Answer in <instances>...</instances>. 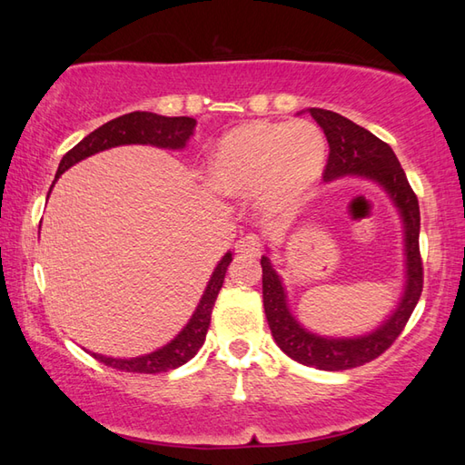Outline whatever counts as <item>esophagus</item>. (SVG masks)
Here are the masks:
<instances>
[{
	"label": "esophagus",
	"instance_id": "esophagus-1",
	"mask_svg": "<svg viewBox=\"0 0 465 465\" xmlns=\"http://www.w3.org/2000/svg\"><path fill=\"white\" fill-rule=\"evenodd\" d=\"M262 248V242L255 233H248L243 235V238L235 243V252L240 255H258Z\"/></svg>",
	"mask_w": 465,
	"mask_h": 465
}]
</instances>
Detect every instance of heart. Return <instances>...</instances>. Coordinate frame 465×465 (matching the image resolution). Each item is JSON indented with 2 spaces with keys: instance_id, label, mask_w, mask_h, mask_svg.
Listing matches in <instances>:
<instances>
[{
  "instance_id": "obj_1",
  "label": "heart",
  "mask_w": 465,
  "mask_h": 465,
  "mask_svg": "<svg viewBox=\"0 0 465 465\" xmlns=\"http://www.w3.org/2000/svg\"><path fill=\"white\" fill-rule=\"evenodd\" d=\"M325 157L328 142L313 122H252L217 145L212 182L225 195L260 193L265 205L280 207L318 180Z\"/></svg>"
}]
</instances>
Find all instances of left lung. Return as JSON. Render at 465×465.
I'll list each match as a JSON object with an SVG mask.
<instances>
[{"label":"left lung","instance_id":"1","mask_svg":"<svg viewBox=\"0 0 465 465\" xmlns=\"http://www.w3.org/2000/svg\"><path fill=\"white\" fill-rule=\"evenodd\" d=\"M310 114L320 124L330 143L323 180L341 175H363L378 182L391 195L406 227L408 282L406 292L391 318L370 335L351 340H330L313 335L293 320L285 303V292L280 275L272 268L270 258H262L263 310L275 343L298 363L325 371L351 370L368 363L390 348L406 328L411 312L416 310L423 290V263L420 253V205L391 147L361 125L322 107H310Z\"/></svg>","mask_w":465,"mask_h":465}]
</instances>
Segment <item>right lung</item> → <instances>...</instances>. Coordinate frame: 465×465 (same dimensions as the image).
Returning a JSON list of instances; mask_svg holds the SVG:
<instances>
[{
    "mask_svg": "<svg viewBox=\"0 0 465 465\" xmlns=\"http://www.w3.org/2000/svg\"><path fill=\"white\" fill-rule=\"evenodd\" d=\"M193 127H195L193 117H165L152 112H132L122 117H115V120L97 127V130L92 132L90 135H85L80 143L74 145L72 150L62 157L55 173V180L77 162H82L85 157H90L97 152L110 150V147H115V145L150 143L157 147H170V150H180V147H183L185 142L190 140V135L193 134ZM230 262H232V253H225L222 262L217 263V268L213 270L212 280L207 283L203 298L200 300V303H197L192 320L187 322V325L180 333H177V338L172 340L167 345H163L162 350L152 351L147 355H140V358H132V360H115V358H105V355H100V353H92L94 358L97 361H102L104 365H107V368L130 371V373L170 371V370L180 368V365H183L185 361H190L193 355L200 351V348L205 341V333L212 322L213 303L223 285V278Z\"/></svg>",
    "mask_w": 465,
    "mask_h": 465,
    "instance_id": "right-lung-1",
    "label": "right lung"
}]
</instances>
